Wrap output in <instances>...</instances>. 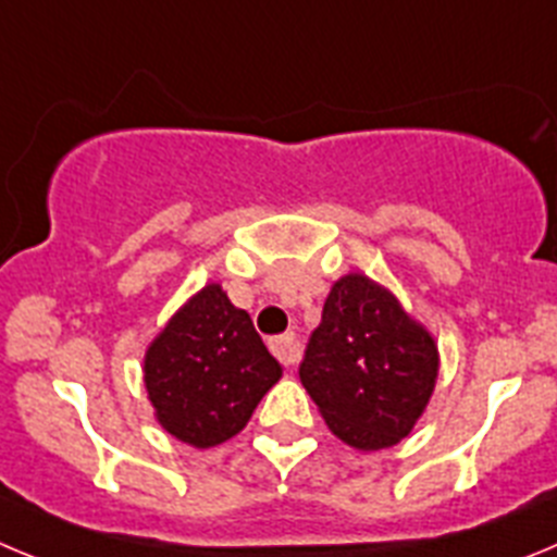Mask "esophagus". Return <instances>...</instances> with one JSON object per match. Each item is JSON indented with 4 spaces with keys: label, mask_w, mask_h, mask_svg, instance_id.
<instances>
[{
    "label": "esophagus",
    "mask_w": 557,
    "mask_h": 557,
    "mask_svg": "<svg viewBox=\"0 0 557 557\" xmlns=\"http://www.w3.org/2000/svg\"><path fill=\"white\" fill-rule=\"evenodd\" d=\"M272 352L283 366H294L299 360V355H302V344H299V338L294 333H285L272 338Z\"/></svg>",
    "instance_id": "obj_1"
}]
</instances>
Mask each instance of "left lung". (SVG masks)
Wrapping results in <instances>:
<instances>
[{"label": "left lung", "instance_id": "left-lung-1", "mask_svg": "<svg viewBox=\"0 0 557 557\" xmlns=\"http://www.w3.org/2000/svg\"><path fill=\"white\" fill-rule=\"evenodd\" d=\"M438 347L388 288L347 274L330 288L299 380L327 428L355 449L394 447L424 413Z\"/></svg>", "mask_w": 557, "mask_h": 557}]
</instances>
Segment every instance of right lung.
I'll return each instance as SVG.
<instances>
[{
	"mask_svg": "<svg viewBox=\"0 0 557 557\" xmlns=\"http://www.w3.org/2000/svg\"><path fill=\"white\" fill-rule=\"evenodd\" d=\"M280 377L283 369L249 313L235 308L219 283L194 294L144 358V383L160 428L197 449L242 433Z\"/></svg>",
	"mask_w": 557,
	"mask_h": 557,
	"instance_id": "1",
	"label": "right lung"
}]
</instances>
